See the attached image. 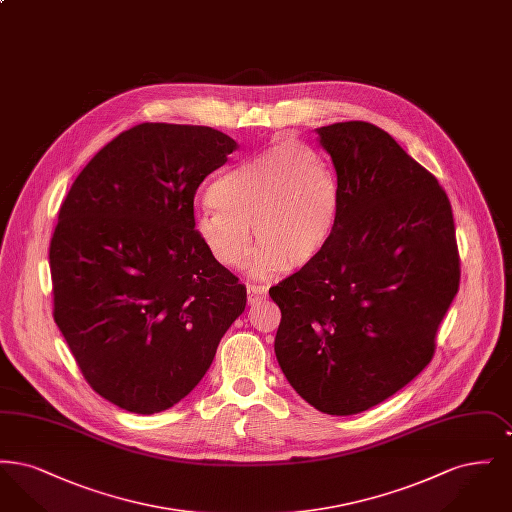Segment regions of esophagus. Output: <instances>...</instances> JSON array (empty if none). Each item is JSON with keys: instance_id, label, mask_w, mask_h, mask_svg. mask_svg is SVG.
Returning <instances> with one entry per match:
<instances>
[{"instance_id": "esophagus-1", "label": "esophagus", "mask_w": 512, "mask_h": 512, "mask_svg": "<svg viewBox=\"0 0 512 512\" xmlns=\"http://www.w3.org/2000/svg\"><path fill=\"white\" fill-rule=\"evenodd\" d=\"M268 290L265 286H247V303L255 305L267 297Z\"/></svg>"}]
</instances>
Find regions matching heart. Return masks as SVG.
I'll return each mask as SVG.
<instances>
[{
	"mask_svg": "<svg viewBox=\"0 0 512 512\" xmlns=\"http://www.w3.org/2000/svg\"><path fill=\"white\" fill-rule=\"evenodd\" d=\"M195 234L224 268L244 267L253 236L261 249L253 274L309 267L328 247L340 217V186L315 147L280 144L220 174Z\"/></svg>",
	"mask_w": 512,
	"mask_h": 512,
	"instance_id": "b5f03b06",
	"label": "heart"
}]
</instances>
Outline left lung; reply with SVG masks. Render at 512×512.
Returning <instances> with one entry per match:
<instances>
[{
  "label": "left lung",
  "instance_id": "8db88e82",
  "mask_svg": "<svg viewBox=\"0 0 512 512\" xmlns=\"http://www.w3.org/2000/svg\"><path fill=\"white\" fill-rule=\"evenodd\" d=\"M340 186V217L322 255L268 293L282 320L284 376L320 413H363L432 361L459 292L449 197L388 132L363 121L317 128Z\"/></svg>",
  "mask_w": 512,
  "mask_h": 512
}]
</instances>
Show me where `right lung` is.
Returning <instances> with one entry per match:
<instances>
[{
  "label": "right lung",
  "mask_w": 512,
  "mask_h": 512,
  "mask_svg": "<svg viewBox=\"0 0 512 512\" xmlns=\"http://www.w3.org/2000/svg\"><path fill=\"white\" fill-rule=\"evenodd\" d=\"M238 144L209 126L144 122L82 169L49 244L53 318L90 388L161 413L199 384L244 313V284L195 234L194 197Z\"/></svg>",
  "instance_id": "right-lung-1"
}]
</instances>
